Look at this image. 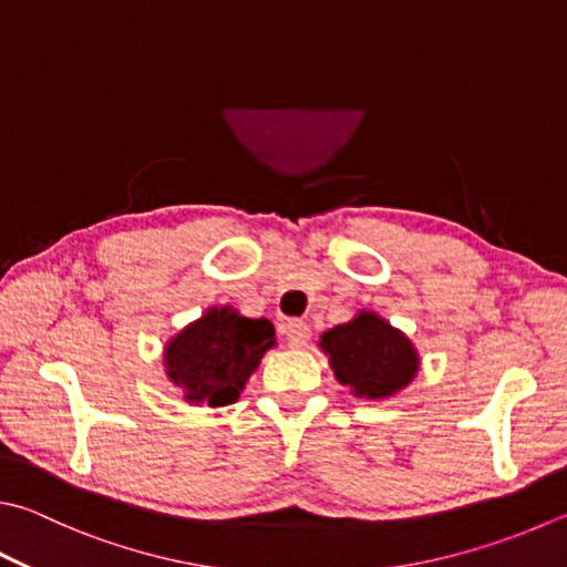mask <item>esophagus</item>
Returning <instances> with one entry per match:
<instances>
[{
    "label": "esophagus",
    "instance_id": "34e87169",
    "mask_svg": "<svg viewBox=\"0 0 567 567\" xmlns=\"http://www.w3.org/2000/svg\"><path fill=\"white\" fill-rule=\"evenodd\" d=\"M286 338L288 343L293 348H303L308 343V338H311V326L306 323V320H288L286 323Z\"/></svg>",
    "mask_w": 567,
    "mask_h": 567
}]
</instances>
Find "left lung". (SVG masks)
Here are the masks:
<instances>
[{
    "label": "left lung",
    "mask_w": 567,
    "mask_h": 567,
    "mask_svg": "<svg viewBox=\"0 0 567 567\" xmlns=\"http://www.w3.org/2000/svg\"><path fill=\"white\" fill-rule=\"evenodd\" d=\"M318 348L328 355L336 380L365 400L392 398L420 370L412 340L375 311H358L348 323L326 330Z\"/></svg>",
    "instance_id": "left-lung-1"
}]
</instances>
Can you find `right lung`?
Wrapping results in <instances>:
<instances>
[{
  "label": "right lung",
  "mask_w": 567,
  "mask_h": 567,
  "mask_svg": "<svg viewBox=\"0 0 567 567\" xmlns=\"http://www.w3.org/2000/svg\"><path fill=\"white\" fill-rule=\"evenodd\" d=\"M274 346L271 320L215 306L167 340L165 375L183 390L187 404L224 408L239 400L244 384Z\"/></svg>",
  "instance_id": "1"
}]
</instances>
